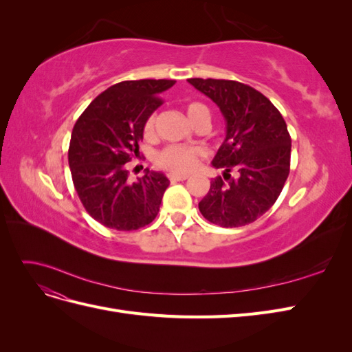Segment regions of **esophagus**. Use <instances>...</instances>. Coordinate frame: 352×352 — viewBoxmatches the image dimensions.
<instances>
[{"instance_id": "1", "label": "esophagus", "mask_w": 352, "mask_h": 352, "mask_svg": "<svg viewBox=\"0 0 352 352\" xmlns=\"http://www.w3.org/2000/svg\"><path fill=\"white\" fill-rule=\"evenodd\" d=\"M170 182H182V180H186L188 179V175H177V173H173L168 176Z\"/></svg>"}]
</instances>
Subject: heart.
I'll return each instance as SVG.
<instances>
[{
    "label": "heart",
    "instance_id": "obj_1",
    "mask_svg": "<svg viewBox=\"0 0 352 352\" xmlns=\"http://www.w3.org/2000/svg\"><path fill=\"white\" fill-rule=\"evenodd\" d=\"M185 110L192 124L197 123L199 119H210L208 109L201 102H188L185 105ZM153 132H154V116H150L144 124V133L145 136H151ZM198 155H199V150L195 146L168 145L155 155V164L158 167L167 170V172L186 173L195 167Z\"/></svg>",
    "mask_w": 352,
    "mask_h": 352
}]
</instances>
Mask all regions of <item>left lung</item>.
Returning a JSON list of instances; mask_svg holds the SVG:
<instances>
[{
	"label": "left lung",
	"mask_w": 352,
	"mask_h": 352,
	"mask_svg": "<svg viewBox=\"0 0 352 352\" xmlns=\"http://www.w3.org/2000/svg\"><path fill=\"white\" fill-rule=\"evenodd\" d=\"M217 104L226 138L211 164L223 177L211 180L198 208L208 221L238 228L257 220L280 195L289 175L291 136L279 110L248 85L225 79H188ZM236 169L239 176L230 172Z\"/></svg>",
	"instance_id": "1"
}]
</instances>
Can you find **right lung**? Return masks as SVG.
Here are the masks:
<instances>
[{"label": "right lung", "instance_id": "add662e5", "mask_svg": "<svg viewBox=\"0 0 352 352\" xmlns=\"http://www.w3.org/2000/svg\"><path fill=\"white\" fill-rule=\"evenodd\" d=\"M176 80L141 79L116 83L78 119L69 146L74 189L89 216L116 230H136L157 217L168 179L145 170L127 182L126 163L140 155L144 124L160 105V94Z\"/></svg>", "mask_w": 352, "mask_h": 352}]
</instances>
